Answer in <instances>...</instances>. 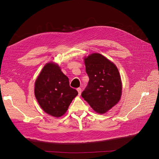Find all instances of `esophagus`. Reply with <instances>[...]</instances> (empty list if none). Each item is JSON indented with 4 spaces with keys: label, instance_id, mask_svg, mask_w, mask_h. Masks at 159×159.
<instances>
[{
    "label": "esophagus",
    "instance_id": "esophagus-1",
    "mask_svg": "<svg viewBox=\"0 0 159 159\" xmlns=\"http://www.w3.org/2000/svg\"><path fill=\"white\" fill-rule=\"evenodd\" d=\"M77 89V91H78V93H79V95H80L81 94V92H82V89H81L80 88H78Z\"/></svg>",
    "mask_w": 159,
    "mask_h": 159
}]
</instances>
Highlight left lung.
<instances>
[{"label":"left lung","instance_id":"obj_1","mask_svg":"<svg viewBox=\"0 0 159 159\" xmlns=\"http://www.w3.org/2000/svg\"><path fill=\"white\" fill-rule=\"evenodd\" d=\"M89 77L82 98L98 113H105L117 104L122 95V82L116 66L100 53L84 58Z\"/></svg>","mask_w":159,"mask_h":159}]
</instances>
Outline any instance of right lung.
I'll return each mask as SVG.
<instances>
[{
  "mask_svg": "<svg viewBox=\"0 0 159 159\" xmlns=\"http://www.w3.org/2000/svg\"><path fill=\"white\" fill-rule=\"evenodd\" d=\"M77 91L70 86L69 79L57 64H46L35 83V95L46 113L60 117L68 110Z\"/></svg>",
  "mask_w": 159,
  "mask_h": 159,
  "instance_id": "right-lung-1",
  "label": "right lung"
}]
</instances>
